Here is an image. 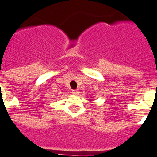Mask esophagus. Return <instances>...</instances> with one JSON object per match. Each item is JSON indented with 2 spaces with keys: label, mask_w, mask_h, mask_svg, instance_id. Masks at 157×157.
I'll return each instance as SVG.
<instances>
[{
  "label": "esophagus",
  "mask_w": 157,
  "mask_h": 157,
  "mask_svg": "<svg viewBox=\"0 0 157 157\" xmlns=\"http://www.w3.org/2000/svg\"><path fill=\"white\" fill-rule=\"evenodd\" d=\"M71 93L73 94H75V95H77V94H79V90H71Z\"/></svg>",
  "instance_id": "34e87169"
}]
</instances>
